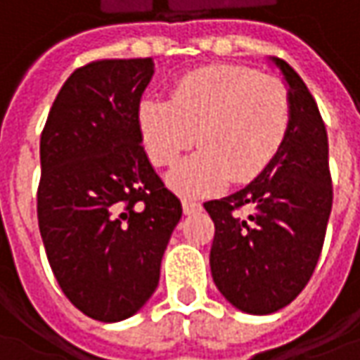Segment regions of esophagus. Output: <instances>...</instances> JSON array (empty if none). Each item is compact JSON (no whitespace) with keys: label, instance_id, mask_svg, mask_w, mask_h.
<instances>
[{"label":"esophagus","instance_id":"esophagus-1","mask_svg":"<svg viewBox=\"0 0 360 360\" xmlns=\"http://www.w3.org/2000/svg\"><path fill=\"white\" fill-rule=\"evenodd\" d=\"M201 211V203L193 201V199H183V213L185 215H193V213H199Z\"/></svg>","mask_w":360,"mask_h":360}]
</instances>
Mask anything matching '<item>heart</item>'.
Wrapping results in <instances>:
<instances>
[{
	"mask_svg": "<svg viewBox=\"0 0 360 360\" xmlns=\"http://www.w3.org/2000/svg\"><path fill=\"white\" fill-rule=\"evenodd\" d=\"M137 127L147 157L173 165L195 141L189 159L169 173L183 195L221 189L261 175L279 155L291 129V95L275 75L243 65H209L175 81L169 99L145 97Z\"/></svg>",
	"mask_w": 360,
	"mask_h": 360,
	"instance_id": "heart-1",
	"label": "heart"
}]
</instances>
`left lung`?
<instances>
[{
    "instance_id": "left-lung-1",
    "label": "left lung",
    "mask_w": 360,
    "mask_h": 360,
    "mask_svg": "<svg viewBox=\"0 0 360 360\" xmlns=\"http://www.w3.org/2000/svg\"><path fill=\"white\" fill-rule=\"evenodd\" d=\"M291 95V129L273 163L247 187L207 201L215 223L211 275L243 313L271 315L295 301L315 271L333 207L328 139L313 95L283 59ZM250 209L249 216L240 211Z\"/></svg>"
}]
</instances>
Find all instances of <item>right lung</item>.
<instances>
[{
	"instance_id": "1",
	"label": "right lung",
	"mask_w": 360,
	"mask_h": 360,
	"mask_svg": "<svg viewBox=\"0 0 360 360\" xmlns=\"http://www.w3.org/2000/svg\"><path fill=\"white\" fill-rule=\"evenodd\" d=\"M155 63L101 59L75 69L45 121L37 219L61 291L83 315L117 323L159 285L181 201L151 167L137 105Z\"/></svg>"
}]
</instances>
